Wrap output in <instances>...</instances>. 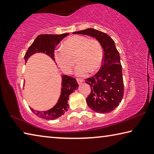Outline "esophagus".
<instances>
[{
    "label": "esophagus",
    "mask_w": 154,
    "mask_h": 154,
    "mask_svg": "<svg viewBox=\"0 0 154 154\" xmlns=\"http://www.w3.org/2000/svg\"><path fill=\"white\" fill-rule=\"evenodd\" d=\"M77 82L79 84H81L83 82V79H81V78H77Z\"/></svg>",
    "instance_id": "esophagus-1"
}]
</instances>
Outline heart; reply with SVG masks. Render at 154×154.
Masks as SVG:
<instances>
[{"label":"heart","mask_w":154,"mask_h":154,"mask_svg":"<svg viewBox=\"0 0 154 154\" xmlns=\"http://www.w3.org/2000/svg\"><path fill=\"white\" fill-rule=\"evenodd\" d=\"M55 59L59 66L66 72L72 71L76 58L77 66L75 74L85 76L89 71L94 72L100 68L103 60V49L98 41L86 36H74L65 41L63 49L55 51Z\"/></svg>","instance_id":"1"}]
</instances>
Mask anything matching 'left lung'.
Masks as SVG:
<instances>
[{"label":"left lung","instance_id":"obj_1","mask_svg":"<svg viewBox=\"0 0 154 154\" xmlns=\"http://www.w3.org/2000/svg\"><path fill=\"white\" fill-rule=\"evenodd\" d=\"M73 34L92 36L103 47L104 56L100 70L93 77L85 79L91 87L86 102L88 106L96 113L111 112L119 105L124 96L122 66L114 41L107 34L93 28Z\"/></svg>","mask_w":154,"mask_h":154}]
</instances>
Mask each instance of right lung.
<instances>
[{"mask_svg": "<svg viewBox=\"0 0 154 154\" xmlns=\"http://www.w3.org/2000/svg\"><path fill=\"white\" fill-rule=\"evenodd\" d=\"M69 35V33H64L62 35H40L34 41L32 45L28 49L24 56V60L26 62L30 56H31L36 52H43L55 60L54 58V50L56 45L63 39V38ZM78 83L76 79L73 77H69L68 75L62 76V90L61 95L58 102L53 108L47 111H36L31 109L36 116L41 118L51 120L62 116L68 109H69V95L78 88Z\"/></svg>", "mask_w": 154, "mask_h": 154, "instance_id": "add662e5", "label": "right lung"}]
</instances>
